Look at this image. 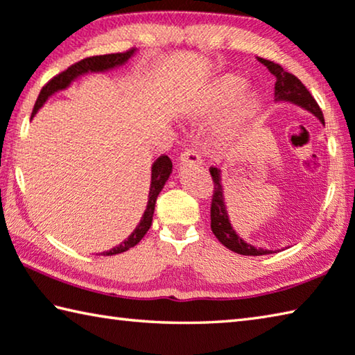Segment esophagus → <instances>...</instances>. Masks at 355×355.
I'll return each mask as SVG.
<instances>
[{"instance_id": "obj_1", "label": "esophagus", "mask_w": 355, "mask_h": 355, "mask_svg": "<svg viewBox=\"0 0 355 355\" xmlns=\"http://www.w3.org/2000/svg\"><path fill=\"white\" fill-rule=\"evenodd\" d=\"M180 163L200 164V163H202V158H200L197 150H194V149H184L182 153H180Z\"/></svg>"}]
</instances>
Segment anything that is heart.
I'll return each mask as SVG.
<instances>
[{
  "mask_svg": "<svg viewBox=\"0 0 355 355\" xmlns=\"http://www.w3.org/2000/svg\"><path fill=\"white\" fill-rule=\"evenodd\" d=\"M247 87V80L241 76L236 74H227L223 76L220 80L216 83V87L211 89V93L206 96V99L192 108V114L198 116L203 114L209 110H214V108L228 105L230 102H233L237 96H241V93ZM257 107H259V99L254 93H247L241 99L239 105H237V114L239 116H250L253 114Z\"/></svg>",
  "mask_w": 355,
  "mask_h": 355,
  "instance_id": "1",
  "label": "heart"
}]
</instances>
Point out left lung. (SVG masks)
Segmentation results:
<instances>
[{"label": "left lung", "mask_w": 355, "mask_h": 355, "mask_svg": "<svg viewBox=\"0 0 355 355\" xmlns=\"http://www.w3.org/2000/svg\"><path fill=\"white\" fill-rule=\"evenodd\" d=\"M259 62L263 63V65L268 68L270 73L276 77V83H275L276 101H286V102H292L295 105H300L304 108V110L317 116V118L324 124L323 112H321L320 105L317 104V101L312 98V94L309 93V89L302 85L298 77L287 73L284 68L272 60L259 59ZM209 172L212 177V183H214V192H212V202H211V230L218 239V242H222L225 247L230 248L231 251H234V253L243 254V256H262V254L275 253L272 250L256 248L254 245L247 243L242 237H239V234L236 233L234 228L231 227L227 205H225L223 189L220 183V169H217V167H209Z\"/></svg>", "instance_id": "obj_1"}]
</instances>
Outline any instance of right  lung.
Listing matches in <instances>:
<instances>
[{"instance_id":"obj_1","label":"right lung","mask_w":355,"mask_h":355,"mask_svg":"<svg viewBox=\"0 0 355 355\" xmlns=\"http://www.w3.org/2000/svg\"><path fill=\"white\" fill-rule=\"evenodd\" d=\"M135 51L137 49H128V51H125V53L88 57V59H83L80 62L74 63V65H71L68 69L63 71V73L53 77V79H51L46 85L42 88V92H40V94H38L37 102L34 105V112H32V116L38 112V108L43 107V104L48 101L49 96H53L54 93L60 92V89L68 88L71 85V82L77 79L79 76L87 74V73H102V71H108V69H113L116 67L124 65V63L135 54ZM171 172H172V161L167 155H161L155 161V163L152 164V182H150V189H149V200H147L146 211H144L143 217H141L138 227L135 228L133 233L128 236L121 245L112 248L110 251H105V253H102V254L113 256V254L124 253V251L135 247V245L143 239L144 234L149 231L150 225H152L157 197L161 192V189L164 188V184L167 182V178H169Z\"/></svg>"}]
</instances>
